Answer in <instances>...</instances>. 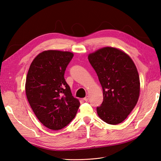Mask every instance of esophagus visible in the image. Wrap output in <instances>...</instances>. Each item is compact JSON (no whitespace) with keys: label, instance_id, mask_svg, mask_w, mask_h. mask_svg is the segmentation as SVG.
<instances>
[{"label":"esophagus","instance_id":"esophagus-1","mask_svg":"<svg viewBox=\"0 0 161 161\" xmlns=\"http://www.w3.org/2000/svg\"><path fill=\"white\" fill-rule=\"evenodd\" d=\"M88 100H89V97L87 96V97H86L85 98H83V101H86V102H87L88 101Z\"/></svg>","mask_w":161,"mask_h":161}]
</instances>
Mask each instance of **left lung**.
Returning a JSON list of instances; mask_svg holds the SVG:
<instances>
[{
  "label": "left lung",
  "mask_w": 161,
  "mask_h": 161,
  "mask_svg": "<svg viewBox=\"0 0 161 161\" xmlns=\"http://www.w3.org/2000/svg\"><path fill=\"white\" fill-rule=\"evenodd\" d=\"M103 92V101L97 112L107 124L122 122L137 103L140 82L136 66L129 56L113 47H104L89 54Z\"/></svg>",
  "instance_id": "1"
}]
</instances>
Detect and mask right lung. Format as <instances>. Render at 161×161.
Masks as SVG:
<instances>
[{
  "instance_id": "add662e5",
  "label": "right lung",
  "mask_w": 161,
  "mask_h": 161,
  "mask_svg": "<svg viewBox=\"0 0 161 161\" xmlns=\"http://www.w3.org/2000/svg\"><path fill=\"white\" fill-rule=\"evenodd\" d=\"M73 57L67 51H43L34 58L27 75V100L38 120L53 130L66 126L80 105L64 77Z\"/></svg>"
}]
</instances>
